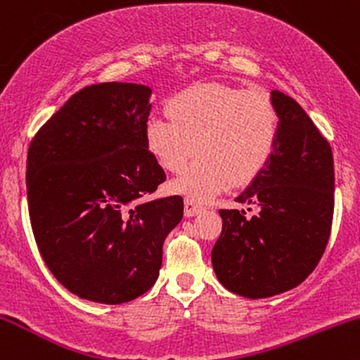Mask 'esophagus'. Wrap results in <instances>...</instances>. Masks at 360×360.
<instances>
[{"label":"esophagus","mask_w":360,"mask_h":360,"mask_svg":"<svg viewBox=\"0 0 360 360\" xmlns=\"http://www.w3.org/2000/svg\"><path fill=\"white\" fill-rule=\"evenodd\" d=\"M203 205L198 203L196 200H193V198H186L184 200V214L186 217H194V214L201 213L203 212Z\"/></svg>","instance_id":"1"}]
</instances>
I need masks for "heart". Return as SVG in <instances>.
Wrapping results in <instances>:
<instances>
[{
    "label": "heart",
    "instance_id": "b5f03b06",
    "mask_svg": "<svg viewBox=\"0 0 360 360\" xmlns=\"http://www.w3.org/2000/svg\"><path fill=\"white\" fill-rule=\"evenodd\" d=\"M169 108L172 115L148 117L147 146L171 172L183 171L203 150L174 183L193 200H210L235 181L255 177L278 146L279 115L264 91L206 82L177 93Z\"/></svg>",
    "mask_w": 360,
    "mask_h": 360
}]
</instances>
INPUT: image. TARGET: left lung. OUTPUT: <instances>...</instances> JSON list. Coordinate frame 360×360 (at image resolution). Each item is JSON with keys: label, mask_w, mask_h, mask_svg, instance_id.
I'll return each mask as SVG.
<instances>
[{"label": "left lung", "mask_w": 360, "mask_h": 360, "mask_svg": "<svg viewBox=\"0 0 360 360\" xmlns=\"http://www.w3.org/2000/svg\"><path fill=\"white\" fill-rule=\"evenodd\" d=\"M271 100L279 115L278 146L235 198L257 213L220 210L223 229L212 250L218 281L252 300L300 286L320 262L333 220L330 143L292 98L271 91Z\"/></svg>", "instance_id": "1"}]
</instances>
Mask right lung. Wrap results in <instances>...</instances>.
<instances>
[{"label":"right lung","mask_w":360,"mask_h":360,"mask_svg":"<svg viewBox=\"0 0 360 360\" xmlns=\"http://www.w3.org/2000/svg\"><path fill=\"white\" fill-rule=\"evenodd\" d=\"M152 89L101 82L72 94L27 157L32 230L44 262L72 295L103 304L139 298L159 278L183 198L147 201L166 172L148 150Z\"/></svg>","instance_id":"1"}]
</instances>
